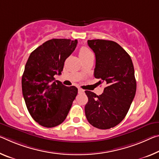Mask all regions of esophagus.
I'll return each mask as SVG.
<instances>
[{"label": "esophagus", "mask_w": 159, "mask_h": 159, "mask_svg": "<svg viewBox=\"0 0 159 159\" xmlns=\"http://www.w3.org/2000/svg\"><path fill=\"white\" fill-rule=\"evenodd\" d=\"M84 93V90H83L82 89H79V93Z\"/></svg>", "instance_id": "obj_1"}]
</instances>
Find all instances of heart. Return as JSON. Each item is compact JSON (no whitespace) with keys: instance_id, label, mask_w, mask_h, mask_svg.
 Masks as SVG:
<instances>
[{"instance_id":"heart-1","label":"heart","mask_w":159,"mask_h":159,"mask_svg":"<svg viewBox=\"0 0 159 159\" xmlns=\"http://www.w3.org/2000/svg\"><path fill=\"white\" fill-rule=\"evenodd\" d=\"M91 54H92L91 51H90L89 48H87L86 47H82L80 49V51H79V57H80V58L85 57L88 56V55Z\"/></svg>"}]
</instances>
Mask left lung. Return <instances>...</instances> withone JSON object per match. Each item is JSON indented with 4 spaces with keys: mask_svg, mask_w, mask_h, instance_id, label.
<instances>
[{
    "mask_svg": "<svg viewBox=\"0 0 159 159\" xmlns=\"http://www.w3.org/2000/svg\"><path fill=\"white\" fill-rule=\"evenodd\" d=\"M95 55L94 76L107 86L100 95L85 90L89 101L85 116L93 127L107 129L122 122L135 96L137 82L131 57L116 42L105 39L88 40Z\"/></svg>",
    "mask_w": 159,
    "mask_h": 159,
    "instance_id": "8db88e82",
    "label": "left lung"
}]
</instances>
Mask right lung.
<instances>
[{"mask_svg":"<svg viewBox=\"0 0 159 159\" xmlns=\"http://www.w3.org/2000/svg\"><path fill=\"white\" fill-rule=\"evenodd\" d=\"M78 41L52 39L34 49L28 58L22 77L25 104L34 121L45 127L59 125L66 119L76 97L78 89L56 80L64 62L74 51Z\"/></svg>","mask_w":159,"mask_h":159,"instance_id":"add662e5","label":"right lung"}]
</instances>
